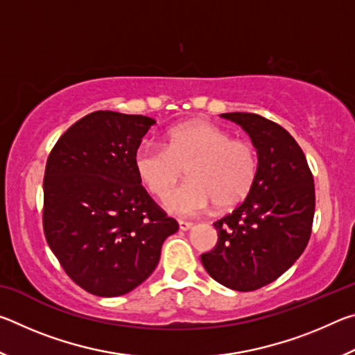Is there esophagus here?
Listing matches in <instances>:
<instances>
[{
	"label": "esophagus",
	"instance_id": "obj_1",
	"mask_svg": "<svg viewBox=\"0 0 355 355\" xmlns=\"http://www.w3.org/2000/svg\"><path fill=\"white\" fill-rule=\"evenodd\" d=\"M178 228L182 232H188L192 228V222H186V220H178Z\"/></svg>",
	"mask_w": 355,
	"mask_h": 355
}]
</instances>
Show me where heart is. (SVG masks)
Listing matches in <instances>:
<instances>
[{
	"mask_svg": "<svg viewBox=\"0 0 355 355\" xmlns=\"http://www.w3.org/2000/svg\"><path fill=\"white\" fill-rule=\"evenodd\" d=\"M189 167L190 182L167 196L164 207L177 216H197L214 205L228 209L243 202L258 173V158L249 142L205 120L172 127L164 147L146 142L135 155L136 173L150 194L163 199Z\"/></svg>",
	"mask_w": 355,
	"mask_h": 355,
	"instance_id": "obj_1",
	"label": "heart"
}]
</instances>
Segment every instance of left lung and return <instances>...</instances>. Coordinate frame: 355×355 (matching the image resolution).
I'll return each instance as SVG.
<instances>
[{
	"label": "left lung",
	"mask_w": 355,
	"mask_h": 355,
	"mask_svg": "<svg viewBox=\"0 0 355 355\" xmlns=\"http://www.w3.org/2000/svg\"><path fill=\"white\" fill-rule=\"evenodd\" d=\"M250 136L258 155L254 188L230 214L214 222L218 244L203 268L230 290L254 291L279 279L307 248L315 184L302 148L285 128L252 112H225Z\"/></svg>",
	"instance_id": "obj_1"
}]
</instances>
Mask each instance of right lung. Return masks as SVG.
<instances>
[{
  "mask_svg": "<svg viewBox=\"0 0 355 355\" xmlns=\"http://www.w3.org/2000/svg\"><path fill=\"white\" fill-rule=\"evenodd\" d=\"M156 122L95 111L59 137L44 178L46 243L69 277L101 297L133 291L178 230L136 173L135 155Z\"/></svg>",
  "mask_w": 355,
  "mask_h": 355,
  "instance_id": "1",
  "label": "right lung"
}]
</instances>
